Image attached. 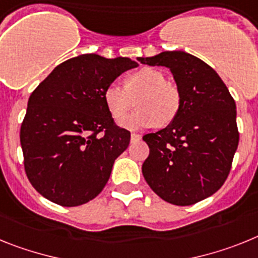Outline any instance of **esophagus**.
I'll use <instances>...</instances> for the list:
<instances>
[{
  "label": "esophagus",
  "mask_w": 258,
  "mask_h": 258,
  "mask_svg": "<svg viewBox=\"0 0 258 258\" xmlns=\"http://www.w3.org/2000/svg\"><path fill=\"white\" fill-rule=\"evenodd\" d=\"M142 139V135H139V134H131V142L135 143V142H139Z\"/></svg>",
  "instance_id": "esophagus-1"
}]
</instances>
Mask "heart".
Segmentation results:
<instances>
[{
    "label": "heart",
    "mask_w": 258,
    "mask_h": 258,
    "mask_svg": "<svg viewBox=\"0 0 258 258\" xmlns=\"http://www.w3.org/2000/svg\"><path fill=\"white\" fill-rule=\"evenodd\" d=\"M136 100L138 110L120 122L130 130L169 124L180 110L182 97L178 87L166 82V76L153 67H143L130 74L124 86L110 83L104 91V102L114 119H122Z\"/></svg>",
    "instance_id": "heart-1"
}]
</instances>
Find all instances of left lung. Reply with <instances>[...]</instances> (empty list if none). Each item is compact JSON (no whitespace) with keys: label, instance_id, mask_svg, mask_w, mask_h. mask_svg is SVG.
Returning <instances> with one entry per match:
<instances>
[{"label":"left lung","instance_id":"left-lung-1","mask_svg":"<svg viewBox=\"0 0 258 258\" xmlns=\"http://www.w3.org/2000/svg\"><path fill=\"white\" fill-rule=\"evenodd\" d=\"M138 61L167 67L182 97L169 126L143 136L149 147L143 175L167 203H199L222 187L231 169L239 144L234 98L209 64L185 51H162Z\"/></svg>","mask_w":258,"mask_h":258}]
</instances>
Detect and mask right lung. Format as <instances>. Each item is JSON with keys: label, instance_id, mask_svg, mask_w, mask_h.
<instances>
[{"label": "right lung", "instance_id": "right-lung-1", "mask_svg": "<svg viewBox=\"0 0 258 258\" xmlns=\"http://www.w3.org/2000/svg\"><path fill=\"white\" fill-rule=\"evenodd\" d=\"M138 66L126 57L82 54L58 64L32 92L21 127L24 169L51 203L78 207L104 189L131 138L114 123L104 91Z\"/></svg>", "mask_w": 258, "mask_h": 258}]
</instances>
